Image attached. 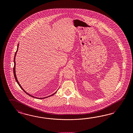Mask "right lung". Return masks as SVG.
Returning a JSON list of instances; mask_svg holds the SVG:
<instances>
[{"mask_svg": "<svg viewBox=\"0 0 133 133\" xmlns=\"http://www.w3.org/2000/svg\"><path fill=\"white\" fill-rule=\"evenodd\" d=\"M18 46H19V44H18V46H17V50H16V52L15 53V57H14V76H15V81H16V82H17V83L19 85V87H20V88L23 90V91H24L26 94H27V95H29L30 96V97H34V98H37V99H45V98H48V97H50V96H52V95H54V94H55L56 93V92H55L54 94H52V95H50L49 96H48V97H45V98H36V97H35L34 96H31V95H30V94H28L27 92H26V91H25L24 90V89H23V88L21 86V85L20 84H19V82H18V80H17V78H16V74H15V56H16V52H17V51H18Z\"/></svg>", "mask_w": 133, "mask_h": 133, "instance_id": "obj_1", "label": "right lung"}]
</instances>
